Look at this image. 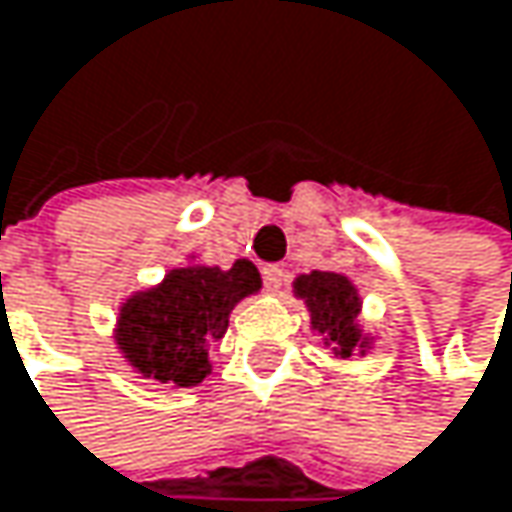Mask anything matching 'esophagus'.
I'll list each match as a JSON object with an SVG mask.
<instances>
[{
	"label": "esophagus",
	"mask_w": 512,
	"mask_h": 512,
	"mask_svg": "<svg viewBox=\"0 0 512 512\" xmlns=\"http://www.w3.org/2000/svg\"><path fill=\"white\" fill-rule=\"evenodd\" d=\"M286 277H289V274H286L283 265H265V268H262V280H265V289H268V292H277V289L286 283Z\"/></svg>",
	"instance_id": "obj_1"
}]
</instances>
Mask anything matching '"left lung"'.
I'll use <instances>...</instances> for the list:
<instances>
[{
	"mask_svg": "<svg viewBox=\"0 0 512 512\" xmlns=\"http://www.w3.org/2000/svg\"><path fill=\"white\" fill-rule=\"evenodd\" d=\"M295 298L304 301L310 313V328L325 340V346L337 358L367 355L373 349V337L364 334L361 316V295L358 286L334 271H310L298 274L292 283Z\"/></svg>",
	"mask_w": 512,
	"mask_h": 512,
	"instance_id": "left-lung-1",
	"label": "left lung"
}]
</instances>
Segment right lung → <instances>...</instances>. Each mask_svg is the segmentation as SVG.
<instances>
[{
    "mask_svg": "<svg viewBox=\"0 0 512 512\" xmlns=\"http://www.w3.org/2000/svg\"><path fill=\"white\" fill-rule=\"evenodd\" d=\"M262 289L250 259L232 268L193 262L157 286L133 292L116 319V346L130 370L169 387H193L211 373L208 349L223 340L229 313Z\"/></svg>",
    "mask_w": 512,
    "mask_h": 512,
    "instance_id": "obj_1",
    "label": "right lung"
}]
</instances>
